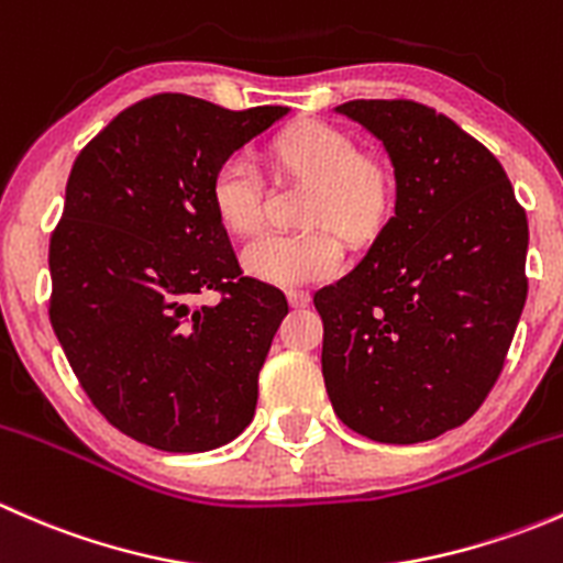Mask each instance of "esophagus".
Wrapping results in <instances>:
<instances>
[{
    "label": "esophagus",
    "mask_w": 563,
    "mask_h": 563,
    "mask_svg": "<svg viewBox=\"0 0 563 563\" xmlns=\"http://www.w3.org/2000/svg\"><path fill=\"white\" fill-rule=\"evenodd\" d=\"M288 302H291V308H305V305L310 302V291H305V288H291V291H288Z\"/></svg>",
    "instance_id": "1"
}]
</instances>
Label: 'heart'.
Instances as JSON below:
<instances>
[{
    "instance_id": "1",
    "label": "heart",
    "mask_w": 563,
    "mask_h": 563,
    "mask_svg": "<svg viewBox=\"0 0 563 563\" xmlns=\"http://www.w3.org/2000/svg\"><path fill=\"white\" fill-rule=\"evenodd\" d=\"M275 157L288 174L313 181L302 209V234H264L242 250V264L261 280L299 286L334 275L343 245L332 229L351 240H367L389 218L395 201L391 174L365 157L343 130L305 122L275 141ZM212 207L231 234H253L264 214V181L247 155L223 157L212 174ZM330 229L327 230L325 225Z\"/></svg>"
}]
</instances>
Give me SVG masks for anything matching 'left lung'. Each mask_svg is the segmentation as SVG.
Returning a JSON list of instances; mask_svg holds the SVG:
<instances>
[{"mask_svg":"<svg viewBox=\"0 0 563 563\" xmlns=\"http://www.w3.org/2000/svg\"><path fill=\"white\" fill-rule=\"evenodd\" d=\"M395 168V214L316 291L340 422L382 444L460 428L490 395L523 313L528 220L485 144L413 100H349Z\"/></svg>","mask_w":563,"mask_h":563,"instance_id":"obj_1","label":"left lung"}]
</instances>
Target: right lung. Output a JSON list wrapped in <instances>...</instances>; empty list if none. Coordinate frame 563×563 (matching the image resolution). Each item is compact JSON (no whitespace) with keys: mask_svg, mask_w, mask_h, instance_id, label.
Returning <instances> with one entry per match:
<instances>
[{"mask_svg":"<svg viewBox=\"0 0 563 563\" xmlns=\"http://www.w3.org/2000/svg\"><path fill=\"white\" fill-rule=\"evenodd\" d=\"M286 113L152 95L73 163L48 247L51 327L92 406L141 444L218 450L253 419L288 302L242 275L209 187Z\"/></svg>","mask_w":563,"mask_h":563,"instance_id":"obj_1","label":"right lung"}]
</instances>
